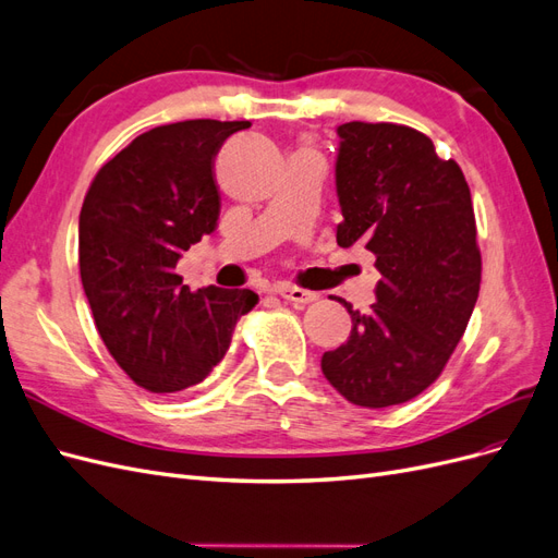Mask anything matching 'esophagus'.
<instances>
[{"instance_id": "1", "label": "esophagus", "mask_w": 558, "mask_h": 558, "mask_svg": "<svg viewBox=\"0 0 558 558\" xmlns=\"http://www.w3.org/2000/svg\"><path fill=\"white\" fill-rule=\"evenodd\" d=\"M277 295H281L283 300L293 302V305H307V302L318 300L316 293L305 291V289H298V286H291V283H279V286H277Z\"/></svg>"}]
</instances>
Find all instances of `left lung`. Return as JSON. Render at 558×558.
Returning a JSON list of instances; mask_svg holds the SVG:
<instances>
[{
  "mask_svg": "<svg viewBox=\"0 0 558 558\" xmlns=\"http://www.w3.org/2000/svg\"><path fill=\"white\" fill-rule=\"evenodd\" d=\"M337 134V244L363 242L381 279L367 314L340 300L351 335L320 369L349 402L379 410L442 375L475 310L482 253L461 167L437 156L424 132L351 121Z\"/></svg>",
  "mask_w": 558,
  "mask_h": 558,
  "instance_id": "8db88e82",
  "label": "left lung"
}]
</instances>
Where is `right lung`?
Here are the masks:
<instances>
[{
    "label": "right lung",
    "instance_id": "right-lung-1",
    "mask_svg": "<svg viewBox=\"0 0 558 558\" xmlns=\"http://www.w3.org/2000/svg\"><path fill=\"white\" fill-rule=\"evenodd\" d=\"M248 121H181L140 134L99 167L78 216V267L99 337L150 393H177L223 361L248 289L191 291L177 260L214 232V156Z\"/></svg>",
    "mask_w": 558,
    "mask_h": 558
}]
</instances>
